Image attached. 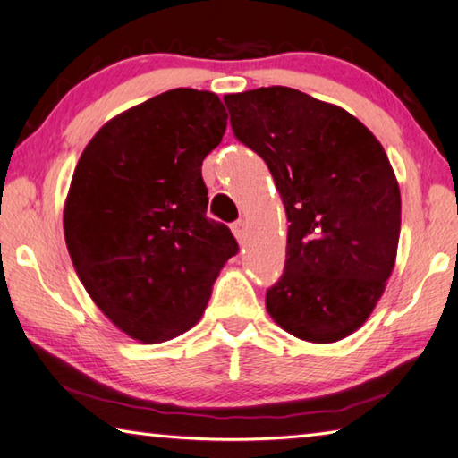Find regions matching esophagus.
Segmentation results:
<instances>
[{
  "mask_svg": "<svg viewBox=\"0 0 458 458\" xmlns=\"http://www.w3.org/2000/svg\"><path fill=\"white\" fill-rule=\"evenodd\" d=\"M232 232H234V236L238 242H242L244 236H246V222L244 220H236L234 224H232Z\"/></svg>",
  "mask_w": 458,
  "mask_h": 458,
  "instance_id": "obj_1",
  "label": "esophagus"
}]
</instances>
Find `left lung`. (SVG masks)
I'll list each match as a JSON object with an SVG mask.
<instances>
[{
  "instance_id": "8db88e82",
  "label": "left lung",
  "mask_w": 458,
  "mask_h": 458,
  "mask_svg": "<svg viewBox=\"0 0 458 458\" xmlns=\"http://www.w3.org/2000/svg\"><path fill=\"white\" fill-rule=\"evenodd\" d=\"M234 136L268 165L290 222L272 320L306 343L359 330L386 288L401 190L385 148L335 104L284 86L224 96Z\"/></svg>"
}]
</instances>
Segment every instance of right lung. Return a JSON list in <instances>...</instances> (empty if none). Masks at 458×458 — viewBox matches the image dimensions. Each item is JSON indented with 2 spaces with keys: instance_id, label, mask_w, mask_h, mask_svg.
I'll list each match as a JSON object with an SVG mask.
<instances>
[{
  "instance_id": "1",
  "label": "right lung",
  "mask_w": 458,
  "mask_h": 458,
  "mask_svg": "<svg viewBox=\"0 0 458 458\" xmlns=\"http://www.w3.org/2000/svg\"><path fill=\"white\" fill-rule=\"evenodd\" d=\"M228 114L212 91L176 88L115 115L89 140L64 206V236L91 301L146 344L202 318L222 266L238 252L208 218L202 162Z\"/></svg>"
}]
</instances>
